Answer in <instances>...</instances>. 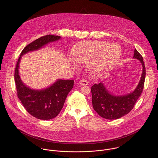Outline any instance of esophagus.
Instances as JSON below:
<instances>
[{"mask_svg":"<svg viewBox=\"0 0 158 158\" xmlns=\"http://www.w3.org/2000/svg\"><path fill=\"white\" fill-rule=\"evenodd\" d=\"M79 84L81 85H87L88 84V81L86 80L82 79L79 81Z\"/></svg>","mask_w":158,"mask_h":158,"instance_id":"esophagus-1","label":"esophagus"}]
</instances>
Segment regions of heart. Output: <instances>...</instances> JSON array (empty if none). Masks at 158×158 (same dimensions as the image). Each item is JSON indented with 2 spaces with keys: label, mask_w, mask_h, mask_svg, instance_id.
Instances as JSON below:
<instances>
[{
  "label": "heart",
  "mask_w": 158,
  "mask_h": 158,
  "mask_svg": "<svg viewBox=\"0 0 158 158\" xmlns=\"http://www.w3.org/2000/svg\"><path fill=\"white\" fill-rule=\"evenodd\" d=\"M120 55L118 45L100 41L81 42L76 45L73 52L76 62L86 63L90 61V70L97 74H102L113 68Z\"/></svg>",
  "instance_id": "obj_1"
}]
</instances>
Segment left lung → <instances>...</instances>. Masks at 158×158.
<instances>
[{
  "label": "left lung",
  "instance_id": "1",
  "mask_svg": "<svg viewBox=\"0 0 158 158\" xmlns=\"http://www.w3.org/2000/svg\"><path fill=\"white\" fill-rule=\"evenodd\" d=\"M133 58L140 60L143 70L140 80L133 92L125 95L115 96L108 91L102 83L95 84L91 87L92 106L100 116L114 120L124 116L133 110L143 91L146 72L143 57L136 49Z\"/></svg>",
  "mask_w": 158,
  "mask_h": 158
}]
</instances>
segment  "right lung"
<instances>
[{
	"mask_svg": "<svg viewBox=\"0 0 158 158\" xmlns=\"http://www.w3.org/2000/svg\"><path fill=\"white\" fill-rule=\"evenodd\" d=\"M59 36L47 35L27 45L21 53L15 72L17 95L24 108L30 115L41 120H50L56 117L61 111L69 92L73 87L72 80H58L53 85L43 90L31 89L21 81L19 75V64L22 55L38 50L48 43L57 41Z\"/></svg>",
	"mask_w": 158,
	"mask_h": 158,
	"instance_id": "right-lung-1",
	"label": "right lung"
}]
</instances>
